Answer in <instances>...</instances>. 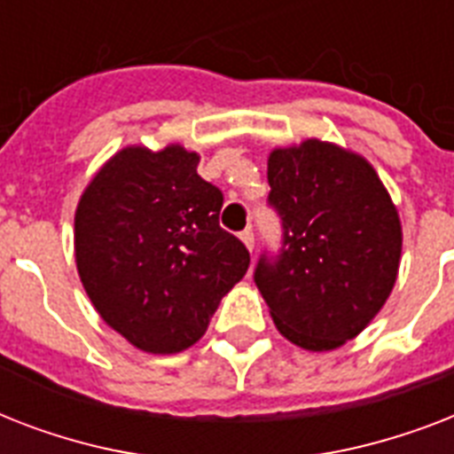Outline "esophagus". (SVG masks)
<instances>
[{"label":"esophagus","mask_w":454,"mask_h":454,"mask_svg":"<svg viewBox=\"0 0 454 454\" xmlns=\"http://www.w3.org/2000/svg\"><path fill=\"white\" fill-rule=\"evenodd\" d=\"M240 240L245 242V247H247L249 252H254V231H252V228H245V231H242Z\"/></svg>","instance_id":"esophagus-1"}]
</instances>
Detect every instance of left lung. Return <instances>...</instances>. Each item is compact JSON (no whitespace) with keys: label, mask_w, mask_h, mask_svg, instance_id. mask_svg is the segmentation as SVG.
Here are the masks:
<instances>
[{"label":"left lung","mask_w":454,"mask_h":454,"mask_svg":"<svg viewBox=\"0 0 454 454\" xmlns=\"http://www.w3.org/2000/svg\"><path fill=\"white\" fill-rule=\"evenodd\" d=\"M269 205L283 221L278 256L254 283L292 344L332 351L365 330L394 290L398 209L365 157L306 138L269 155Z\"/></svg>","instance_id":"1"}]
</instances>
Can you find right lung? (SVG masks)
<instances>
[{
    "label": "right lung",
    "instance_id": "add662e5",
    "mask_svg": "<svg viewBox=\"0 0 454 454\" xmlns=\"http://www.w3.org/2000/svg\"><path fill=\"white\" fill-rule=\"evenodd\" d=\"M198 162L178 144L122 148L74 212V262L89 299L145 353L195 344L249 269L247 247L219 226L223 195Z\"/></svg>",
    "mask_w": 454,
    "mask_h": 454
}]
</instances>
